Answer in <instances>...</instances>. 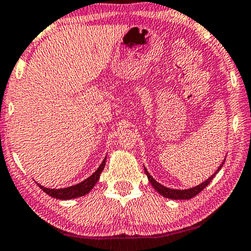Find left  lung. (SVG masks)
Wrapping results in <instances>:
<instances>
[{
	"instance_id": "8db88e82",
	"label": "left lung",
	"mask_w": 251,
	"mask_h": 251,
	"mask_svg": "<svg viewBox=\"0 0 251 251\" xmlns=\"http://www.w3.org/2000/svg\"><path fill=\"white\" fill-rule=\"evenodd\" d=\"M225 160H226V159H224V162H222L221 165L219 166L218 170H216V171L214 172V175L211 176V177L207 179L206 181L201 182V184L198 185V186H194V187H192V188H188V190H173V188H169V187L163 186L162 184H159L158 181H156L152 177H151L150 173L147 171V169H145V168H144V171H145V173H147L148 179H149V181L151 182V185H152L154 190L158 192L159 194H162L163 197L169 198V199H175V200H186V199H191V198L196 197L197 194H199L200 192L202 191L203 188H205V187L207 186V185H208L209 182L212 181V179L214 178V176L221 170L222 165H224V164H225Z\"/></svg>"
}]
</instances>
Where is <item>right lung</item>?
<instances>
[{"label": "right lung", "mask_w": 251, "mask_h": 251, "mask_svg": "<svg viewBox=\"0 0 251 251\" xmlns=\"http://www.w3.org/2000/svg\"><path fill=\"white\" fill-rule=\"evenodd\" d=\"M104 164H106V157H104L103 162L101 163V165L99 166L97 171H95L91 177H88L85 180L79 182V184L73 185V186L66 187V188H48L42 186V185L37 184L38 186L42 188L43 191L45 192L46 194L52 198H55V199H60V200H70V199H74V198H79L87 194L89 191L92 190L93 187L95 186V184L99 181V178H100L101 172L103 171Z\"/></svg>", "instance_id": "add662e5"}]
</instances>
